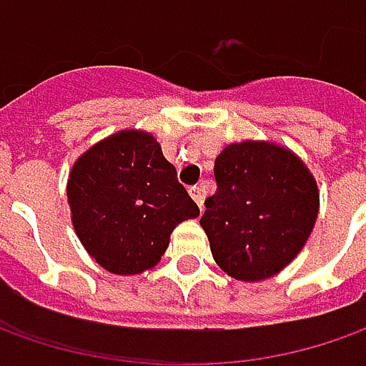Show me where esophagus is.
Masks as SVG:
<instances>
[{
    "label": "esophagus",
    "mask_w": 366,
    "mask_h": 366,
    "mask_svg": "<svg viewBox=\"0 0 366 366\" xmlns=\"http://www.w3.org/2000/svg\"><path fill=\"white\" fill-rule=\"evenodd\" d=\"M189 193L191 197L195 199V204L199 205V209H204V191H202V187L199 185H193V187H189Z\"/></svg>",
    "instance_id": "34e87169"
}]
</instances>
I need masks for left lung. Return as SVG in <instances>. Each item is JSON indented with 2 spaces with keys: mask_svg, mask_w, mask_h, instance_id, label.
<instances>
[{
  "mask_svg": "<svg viewBox=\"0 0 366 366\" xmlns=\"http://www.w3.org/2000/svg\"><path fill=\"white\" fill-rule=\"evenodd\" d=\"M216 193L199 219L212 254L238 281H262L297 257L317 218L307 167L269 142L226 147L214 164Z\"/></svg>",
  "mask_w": 366,
  "mask_h": 366,
  "instance_id": "left-lung-1",
  "label": "left lung"
}]
</instances>
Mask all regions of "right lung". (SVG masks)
<instances>
[{
    "mask_svg": "<svg viewBox=\"0 0 366 366\" xmlns=\"http://www.w3.org/2000/svg\"><path fill=\"white\" fill-rule=\"evenodd\" d=\"M73 226L87 252L116 274L154 267L171 232L199 207L152 134L124 130L89 148L66 185Z\"/></svg>",
    "mask_w": 366,
    "mask_h": 366,
    "instance_id": "1",
    "label": "right lung"
}]
</instances>
